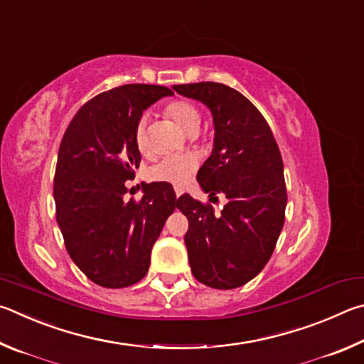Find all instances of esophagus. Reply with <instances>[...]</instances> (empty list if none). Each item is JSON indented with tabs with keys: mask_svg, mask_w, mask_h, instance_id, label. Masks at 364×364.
<instances>
[{
	"mask_svg": "<svg viewBox=\"0 0 364 364\" xmlns=\"http://www.w3.org/2000/svg\"><path fill=\"white\" fill-rule=\"evenodd\" d=\"M183 195V188L182 187H176V198H178V196Z\"/></svg>",
	"mask_w": 364,
	"mask_h": 364,
	"instance_id": "esophagus-1",
	"label": "esophagus"
}]
</instances>
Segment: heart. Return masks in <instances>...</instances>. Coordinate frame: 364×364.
<instances>
[{
    "mask_svg": "<svg viewBox=\"0 0 364 364\" xmlns=\"http://www.w3.org/2000/svg\"><path fill=\"white\" fill-rule=\"evenodd\" d=\"M164 113L190 136L198 132L201 124V112L192 100H171L164 105ZM146 123H149V118H146V114H142L137 119L136 127H134V142H136L137 149L142 153H146V150H149ZM196 168H198V159L193 155H188V153H186V155L164 156L150 166L149 171H146V177L151 182H163L169 183V186L181 187L190 181Z\"/></svg>",
    "mask_w": 364,
    "mask_h": 364,
    "instance_id": "1",
    "label": "heart"
}]
</instances>
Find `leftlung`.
Instances as JSON below:
<instances>
[{
  "instance_id": "obj_1",
  "label": "left lung",
  "mask_w": 364,
  "mask_h": 364,
  "mask_svg": "<svg viewBox=\"0 0 364 364\" xmlns=\"http://www.w3.org/2000/svg\"><path fill=\"white\" fill-rule=\"evenodd\" d=\"M172 87L211 110L214 150L196 178L206 193L228 200L215 214L188 193L178 198L188 219L190 269L209 288L235 289L264 269L282 233L288 201L282 153L262 113L237 89L213 81Z\"/></svg>"
}]
</instances>
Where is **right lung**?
I'll use <instances>...</instances> for the list:
<instances>
[{"instance_id":"1","label":"right lung","mask_w":364,"mask_h":364,"mask_svg":"<svg viewBox=\"0 0 364 364\" xmlns=\"http://www.w3.org/2000/svg\"><path fill=\"white\" fill-rule=\"evenodd\" d=\"M172 91L124 85L100 92L70 121L54 174L55 219L78 269L104 288H126L149 272L151 247L178 200L169 183H145L124 200L140 151L134 127L142 112Z\"/></svg>"}]
</instances>
